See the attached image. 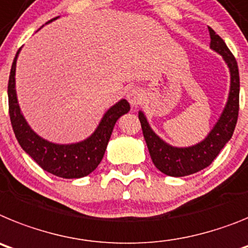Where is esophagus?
Returning <instances> with one entry per match:
<instances>
[{"label": "esophagus", "instance_id": "obj_1", "mask_svg": "<svg viewBox=\"0 0 248 248\" xmlns=\"http://www.w3.org/2000/svg\"><path fill=\"white\" fill-rule=\"evenodd\" d=\"M127 100L132 107H137L139 105H141L142 100H143L141 90L140 88H131L130 91L127 92Z\"/></svg>", "mask_w": 248, "mask_h": 248}]
</instances>
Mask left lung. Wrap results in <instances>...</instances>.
Returning a JSON list of instances; mask_svg holds the SVG:
<instances>
[{
  "mask_svg": "<svg viewBox=\"0 0 248 248\" xmlns=\"http://www.w3.org/2000/svg\"><path fill=\"white\" fill-rule=\"evenodd\" d=\"M208 31L211 37L210 47L222 56L227 63L231 75V86L225 108L207 137L189 147H173L157 136L148 124L145 113L142 111L139 112L142 132L152 162L161 172L172 177L192 175L210 166L226 143L231 140L237 124L240 109V75L237 61L226 46L225 41L211 27H208Z\"/></svg>",
  "mask_w": 248,
  "mask_h": 248,
  "instance_id": "8db88e82",
  "label": "left lung"
}]
</instances>
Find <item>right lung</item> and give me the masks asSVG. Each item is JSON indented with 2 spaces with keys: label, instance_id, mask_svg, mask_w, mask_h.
<instances>
[{
  "label": "right lung",
  "instance_id": "add662e5",
  "mask_svg": "<svg viewBox=\"0 0 248 248\" xmlns=\"http://www.w3.org/2000/svg\"><path fill=\"white\" fill-rule=\"evenodd\" d=\"M59 18L55 17L48 22ZM21 48L15 56L8 79V111L15 136L26 154L37 162L45 171L62 178H81L97 169L102 161L107 143L113 127L122 115L130 111V103L126 100L118 101L107 109L91 136L77 143L59 145L40 137L32 130L21 112L16 94V62Z\"/></svg>",
  "mask_w": 248,
  "mask_h": 248
}]
</instances>
